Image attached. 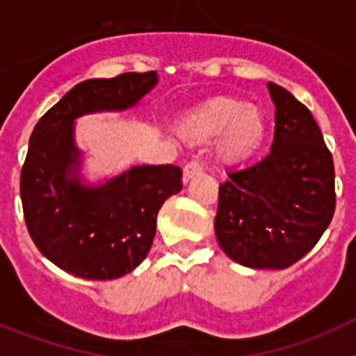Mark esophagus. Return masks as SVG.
I'll use <instances>...</instances> for the list:
<instances>
[{
    "label": "esophagus",
    "mask_w": 356,
    "mask_h": 356,
    "mask_svg": "<svg viewBox=\"0 0 356 356\" xmlns=\"http://www.w3.org/2000/svg\"><path fill=\"white\" fill-rule=\"evenodd\" d=\"M201 172H203V165H201L200 162H196V160L188 162L184 168V184H187L188 180H193L196 176H200Z\"/></svg>",
    "instance_id": "obj_1"
}]
</instances>
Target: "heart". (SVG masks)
Wrapping results in <instances>:
<instances>
[{
  "instance_id": "b5f03b06",
  "label": "heart",
  "mask_w": 356,
  "mask_h": 356,
  "mask_svg": "<svg viewBox=\"0 0 356 356\" xmlns=\"http://www.w3.org/2000/svg\"><path fill=\"white\" fill-rule=\"evenodd\" d=\"M269 134V121L259 105L238 97H213L178 122V135L191 144H205L217 137L216 153L226 163L253 159Z\"/></svg>"
}]
</instances>
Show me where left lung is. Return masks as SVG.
Listing matches in <instances>:
<instances>
[{"label": "left lung", "mask_w": 356, "mask_h": 356, "mask_svg": "<svg viewBox=\"0 0 356 356\" xmlns=\"http://www.w3.org/2000/svg\"><path fill=\"white\" fill-rule=\"evenodd\" d=\"M275 139L260 162L228 172L213 221L221 250L251 269H285L312 250L335 212V169L310 110L269 81Z\"/></svg>", "instance_id": "8db88e82"}]
</instances>
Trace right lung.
Returning <instances> with one entry per match:
<instances>
[{"label":"right lung","instance_id":"add662e5","mask_svg":"<svg viewBox=\"0 0 356 356\" xmlns=\"http://www.w3.org/2000/svg\"><path fill=\"white\" fill-rule=\"evenodd\" d=\"M156 83L155 71L85 80L31 131L21 171L24 221L40 253L69 275L115 280L134 271L149 253L160 207L184 187L176 165H134L99 184L81 178L74 121L134 108Z\"/></svg>","mask_w":356,"mask_h":356}]
</instances>
